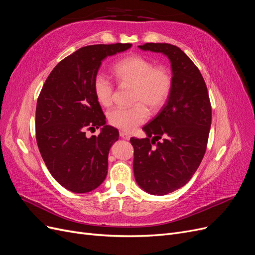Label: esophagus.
Masks as SVG:
<instances>
[{"mask_svg":"<svg viewBox=\"0 0 255 255\" xmlns=\"http://www.w3.org/2000/svg\"><path fill=\"white\" fill-rule=\"evenodd\" d=\"M120 137L121 138H123V139H127V140H128L129 138H130V135L128 134V133H127V132H125V130H120Z\"/></svg>","mask_w":255,"mask_h":255,"instance_id":"esophagus-1","label":"esophagus"}]
</instances>
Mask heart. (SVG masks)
Returning <instances> with one entry per match:
<instances>
[{
    "label": "heart",
    "mask_w": 255,
    "mask_h": 255,
    "mask_svg": "<svg viewBox=\"0 0 255 255\" xmlns=\"http://www.w3.org/2000/svg\"><path fill=\"white\" fill-rule=\"evenodd\" d=\"M115 79L121 85L133 86L130 107H117L109 113V122L115 128L130 132L142 125L151 112L161 110L170 96L172 79L166 68L154 67L149 59L129 55L120 59L113 67ZM97 101L109 107L114 101V85L104 75L98 74L92 82Z\"/></svg>",
    "instance_id": "obj_1"
}]
</instances>
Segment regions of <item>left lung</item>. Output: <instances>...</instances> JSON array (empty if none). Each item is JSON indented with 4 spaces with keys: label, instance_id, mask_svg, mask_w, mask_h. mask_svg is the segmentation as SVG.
<instances>
[{
    "label": "left lung",
    "instance_id": "1",
    "mask_svg": "<svg viewBox=\"0 0 255 255\" xmlns=\"http://www.w3.org/2000/svg\"><path fill=\"white\" fill-rule=\"evenodd\" d=\"M138 47L163 53L171 63L172 88L167 103L142 128L146 137L129 140L134 148L137 184L151 195L164 196L188 183L201 164L212 123V106L202 74L180 48L169 43ZM161 136L163 140L158 142Z\"/></svg>",
    "mask_w": 255,
    "mask_h": 255
}]
</instances>
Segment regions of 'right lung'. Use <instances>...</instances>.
<instances>
[{
    "label": "right lung",
    "instance_id": "obj_1",
    "mask_svg": "<svg viewBox=\"0 0 255 255\" xmlns=\"http://www.w3.org/2000/svg\"><path fill=\"white\" fill-rule=\"evenodd\" d=\"M130 43L94 44L79 49L55 66L36 107V140L50 173L76 194L96 189L107 175L109 153L117 128L106 125L92 82L102 60L127 51ZM102 128L88 138L86 130Z\"/></svg>",
    "mask_w": 255,
    "mask_h": 255
}]
</instances>
